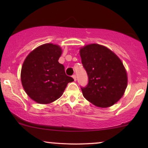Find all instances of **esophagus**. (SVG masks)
Instances as JSON below:
<instances>
[{"mask_svg":"<svg viewBox=\"0 0 148 148\" xmlns=\"http://www.w3.org/2000/svg\"><path fill=\"white\" fill-rule=\"evenodd\" d=\"M72 77H73V78L75 82H76V81H77V77H76L75 75H73Z\"/></svg>","mask_w":148,"mask_h":148,"instance_id":"esophagus-1","label":"esophagus"}]
</instances>
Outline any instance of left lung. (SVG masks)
Listing matches in <instances>:
<instances>
[{
    "label": "left lung",
    "instance_id": "1",
    "mask_svg": "<svg viewBox=\"0 0 148 148\" xmlns=\"http://www.w3.org/2000/svg\"><path fill=\"white\" fill-rule=\"evenodd\" d=\"M89 82L82 88L84 98L96 106L108 108L122 98L127 87V71L120 58L106 46L90 44L80 48Z\"/></svg>",
    "mask_w": 148,
    "mask_h": 148
}]
</instances>
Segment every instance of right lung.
<instances>
[{
  "mask_svg": "<svg viewBox=\"0 0 148 148\" xmlns=\"http://www.w3.org/2000/svg\"><path fill=\"white\" fill-rule=\"evenodd\" d=\"M62 52L60 46L46 43L32 50L24 60L21 71L22 86L27 96L38 104L56 100L69 83L74 81L58 62Z\"/></svg>",
  "mask_w": 148,
  "mask_h": 148,
  "instance_id": "obj_1",
  "label": "right lung"
}]
</instances>
